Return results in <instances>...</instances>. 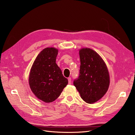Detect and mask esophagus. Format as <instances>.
<instances>
[{"instance_id":"esophagus-1","label":"esophagus","mask_w":135,"mask_h":135,"mask_svg":"<svg viewBox=\"0 0 135 135\" xmlns=\"http://www.w3.org/2000/svg\"><path fill=\"white\" fill-rule=\"evenodd\" d=\"M68 82H69V84H71V78H68Z\"/></svg>"}]
</instances>
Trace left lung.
<instances>
[{
	"label": "left lung",
	"instance_id": "1",
	"mask_svg": "<svg viewBox=\"0 0 135 135\" xmlns=\"http://www.w3.org/2000/svg\"><path fill=\"white\" fill-rule=\"evenodd\" d=\"M79 56V74L73 84L81 99L88 104H93L101 99L108 91L109 71L104 60L91 49H81Z\"/></svg>",
	"mask_w": 135,
	"mask_h": 135
}]
</instances>
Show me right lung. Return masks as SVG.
<instances>
[{"label": "right lung", "mask_w": 135, "mask_h": 135, "mask_svg": "<svg viewBox=\"0 0 135 135\" xmlns=\"http://www.w3.org/2000/svg\"><path fill=\"white\" fill-rule=\"evenodd\" d=\"M58 50L46 48L39 53L31 67L28 83L39 99L49 103L56 100L68 83L56 63Z\"/></svg>", "instance_id": "1"}]
</instances>
